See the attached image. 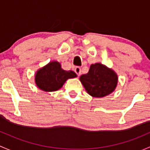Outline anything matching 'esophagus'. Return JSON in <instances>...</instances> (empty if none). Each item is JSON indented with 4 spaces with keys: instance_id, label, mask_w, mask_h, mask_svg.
Wrapping results in <instances>:
<instances>
[{
    "instance_id": "esophagus-1",
    "label": "esophagus",
    "mask_w": 150,
    "mask_h": 150,
    "mask_svg": "<svg viewBox=\"0 0 150 150\" xmlns=\"http://www.w3.org/2000/svg\"><path fill=\"white\" fill-rule=\"evenodd\" d=\"M74 71L77 75L80 76V74H81V68L79 66H76L74 68Z\"/></svg>"
}]
</instances>
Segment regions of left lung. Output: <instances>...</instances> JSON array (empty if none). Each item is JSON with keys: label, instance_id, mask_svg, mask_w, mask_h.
<instances>
[{"label": "left lung", "instance_id": "obj_1", "mask_svg": "<svg viewBox=\"0 0 150 150\" xmlns=\"http://www.w3.org/2000/svg\"><path fill=\"white\" fill-rule=\"evenodd\" d=\"M80 81L91 96L103 98L115 90L118 76L112 69L101 64H95L91 65L86 74L80 76Z\"/></svg>", "mask_w": 150, "mask_h": 150}]
</instances>
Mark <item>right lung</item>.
<instances>
[{"label": "right lung", "mask_w": 150, "mask_h": 150, "mask_svg": "<svg viewBox=\"0 0 150 150\" xmlns=\"http://www.w3.org/2000/svg\"><path fill=\"white\" fill-rule=\"evenodd\" d=\"M76 76L74 71L63 70L59 63L53 61L37 72L35 82L42 90L53 92L62 87L68 79Z\"/></svg>", "instance_id": "obj_1"}]
</instances>
